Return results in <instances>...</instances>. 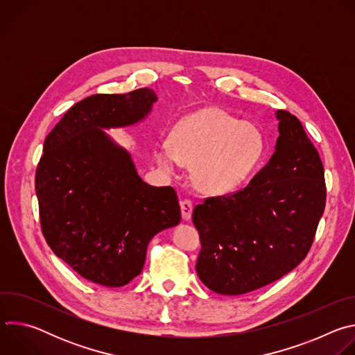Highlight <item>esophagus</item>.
I'll return each instance as SVG.
<instances>
[{"label":"esophagus","mask_w":355,"mask_h":355,"mask_svg":"<svg viewBox=\"0 0 355 355\" xmlns=\"http://www.w3.org/2000/svg\"><path fill=\"white\" fill-rule=\"evenodd\" d=\"M181 205V215H182V219L184 220H189L191 216H192V202L189 199H184L180 202Z\"/></svg>","instance_id":"esophagus-1"}]
</instances>
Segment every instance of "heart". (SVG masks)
Segmentation results:
<instances>
[{"mask_svg":"<svg viewBox=\"0 0 355 355\" xmlns=\"http://www.w3.org/2000/svg\"><path fill=\"white\" fill-rule=\"evenodd\" d=\"M264 136L220 108H205L181 119L171 132V143L155 147V159L166 171L178 164L193 166L195 187L208 195L237 189L257 167L264 153Z\"/></svg>","mask_w":355,"mask_h":355,"instance_id":"heart-1","label":"heart"}]
</instances>
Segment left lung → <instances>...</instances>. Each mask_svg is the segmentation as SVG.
<instances>
[{"instance_id": "left-lung-1", "label": "left lung", "mask_w": 355, "mask_h": 355, "mask_svg": "<svg viewBox=\"0 0 355 355\" xmlns=\"http://www.w3.org/2000/svg\"><path fill=\"white\" fill-rule=\"evenodd\" d=\"M275 118L279 136L268 163L241 191L208 198L192 212L202 244L196 274L220 295L256 291L292 271L324 211L318 150L296 116L278 110Z\"/></svg>"}]
</instances>
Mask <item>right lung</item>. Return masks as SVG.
I'll return each mask as SVG.
<instances>
[{
	"label": "right lung",
	"mask_w": 355,
	"mask_h": 355,
	"mask_svg": "<svg viewBox=\"0 0 355 355\" xmlns=\"http://www.w3.org/2000/svg\"><path fill=\"white\" fill-rule=\"evenodd\" d=\"M157 103L150 88L96 94L74 104L44 140L35 189L43 236L85 279L129 284L148 241L181 220L171 187L148 185L107 130L143 122Z\"/></svg>",
	"instance_id": "right-lung-1"
}]
</instances>
